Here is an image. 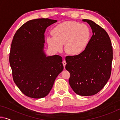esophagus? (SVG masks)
<instances>
[{
	"instance_id": "34e87169",
	"label": "esophagus",
	"mask_w": 120,
	"mask_h": 120,
	"mask_svg": "<svg viewBox=\"0 0 120 120\" xmlns=\"http://www.w3.org/2000/svg\"><path fill=\"white\" fill-rule=\"evenodd\" d=\"M62 64H63V65H64V69H65V66H66V64H67L66 61H65V60L63 61H62Z\"/></svg>"
}]
</instances>
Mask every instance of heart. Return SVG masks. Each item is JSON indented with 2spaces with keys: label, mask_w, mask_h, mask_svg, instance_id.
<instances>
[{
  "label": "heart",
  "mask_w": 120,
  "mask_h": 120,
  "mask_svg": "<svg viewBox=\"0 0 120 120\" xmlns=\"http://www.w3.org/2000/svg\"><path fill=\"white\" fill-rule=\"evenodd\" d=\"M53 37L49 36L47 42L54 51L60 52L65 44V51L70 55H80L84 52L90 40L91 33L85 24L67 21L56 25L52 30Z\"/></svg>",
  "instance_id": "heart-1"
}]
</instances>
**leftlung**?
Here are the masks:
<instances>
[{
	"mask_svg": "<svg viewBox=\"0 0 120 120\" xmlns=\"http://www.w3.org/2000/svg\"><path fill=\"white\" fill-rule=\"evenodd\" d=\"M92 28L93 35L84 52L66 58L69 82L75 93L92 96L98 93L110 78L113 49L107 32L92 21L82 19Z\"/></svg>",
	"mask_w": 120,
	"mask_h": 120,
	"instance_id": "obj_1",
	"label": "left lung"
}]
</instances>
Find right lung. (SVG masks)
I'll return each mask as SVG.
<instances>
[{
  "instance_id": "obj_1",
  "label": "right lung",
  "mask_w": 120,
  "mask_h": 120,
  "mask_svg": "<svg viewBox=\"0 0 120 120\" xmlns=\"http://www.w3.org/2000/svg\"><path fill=\"white\" fill-rule=\"evenodd\" d=\"M56 20L39 19L24 24L14 36L9 54L13 80L24 95L33 98L45 97L58 75L64 70L62 58L47 56L44 33Z\"/></svg>"
}]
</instances>
